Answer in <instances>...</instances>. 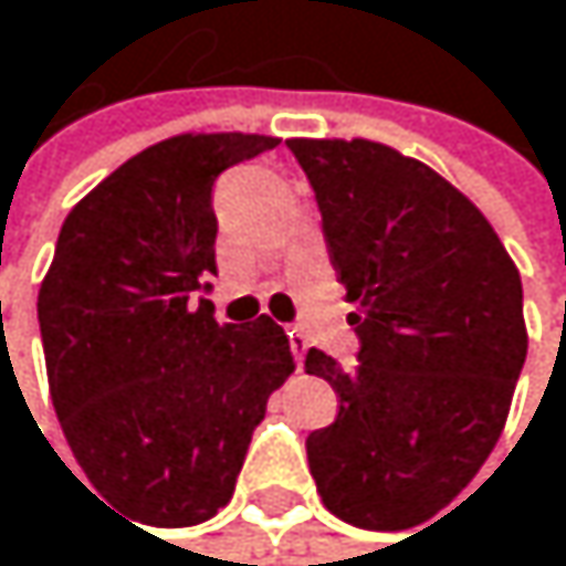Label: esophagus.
<instances>
[{
	"label": "esophagus",
	"mask_w": 566,
	"mask_h": 566,
	"mask_svg": "<svg viewBox=\"0 0 566 566\" xmlns=\"http://www.w3.org/2000/svg\"><path fill=\"white\" fill-rule=\"evenodd\" d=\"M286 336H290V349H293V359H296V366L303 369V359H306V336H303L300 329H290Z\"/></svg>",
	"instance_id": "esophagus-1"
}]
</instances>
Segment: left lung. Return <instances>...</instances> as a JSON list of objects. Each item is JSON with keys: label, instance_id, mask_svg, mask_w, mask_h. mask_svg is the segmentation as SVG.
<instances>
[{"label": "left lung", "instance_id": "left-lung-1", "mask_svg": "<svg viewBox=\"0 0 566 566\" xmlns=\"http://www.w3.org/2000/svg\"><path fill=\"white\" fill-rule=\"evenodd\" d=\"M356 303L359 363L310 349L339 416L306 438L323 504L366 531L438 514L501 438L527 356L521 276L481 210L376 142H286Z\"/></svg>", "mask_w": 566, "mask_h": 566}]
</instances>
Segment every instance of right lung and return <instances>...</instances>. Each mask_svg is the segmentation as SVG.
Returning <instances> with one entry per match:
<instances>
[{"mask_svg": "<svg viewBox=\"0 0 566 566\" xmlns=\"http://www.w3.org/2000/svg\"><path fill=\"white\" fill-rule=\"evenodd\" d=\"M276 144H154L62 223L39 290L52 406L92 488L142 524L213 517L233 497L270 392L293 373L270 316L240 329L220 326L210 300L190 303L217 273L213 180Z\"/></svg>", "mask_w": 566, "mask_h": 566, "instance_id": "add662e5", "label": "right lung"}]
</instances>
